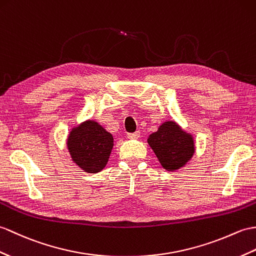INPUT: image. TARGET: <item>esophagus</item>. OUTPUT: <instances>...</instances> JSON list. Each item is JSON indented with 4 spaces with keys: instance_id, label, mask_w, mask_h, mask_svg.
<instances>
[{
    "instance_id": "1",
    "label": "esophagus",
    "mask_w": 256,
    "mask_h": 256,
    "mask_svg": "<svg viewBox=\"0 0 256 256\" xmlns=\"http://www.w3.org/2000/svg\"><path fill=\"white\" fill-rule=\"evenodd\" d=\"M140 130H136L135 133H128V138H130V140H138V138H140Z\"/></svg>"
}]
</instances>
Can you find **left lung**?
<instances>
[{
    "label": "left lung",
    "instance_id": "obj_1",
    "mask_svg": "<svg viewBox=\"0 0 256 256\" xmlns=\"http://www.w3.org/2000/svg\"><path fill=\"white\" fill-rule=\"evenodd\" d=\"M147 142L167 171L184 167L195 152L193 135L183 130L174 121L164 122L157 132L148 136Z\"/></svg>",
    "mask_w": 256,
    "mask_h": 256
}]
</instances>
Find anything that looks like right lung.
Masks as SVG:
<instances>
[{
  "instance_id": "obj_1",
  "label": "right lung",
  "mask_w": 256,
  "mask_h": 256,
  "mask_svg": "<svg viewBox=\"0 0 256 256\" xmlns=\"http://www.w3.org/2000/svg\"><path fill=\"white\" fill-rule=\"evenodd\" d=\"M72 162L87 174L102 170L114 148V136L94 120H86L70 130L66 140Z\"/></svg>"
}]
</instances>
